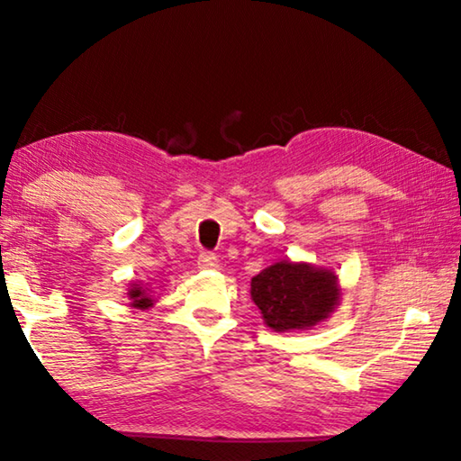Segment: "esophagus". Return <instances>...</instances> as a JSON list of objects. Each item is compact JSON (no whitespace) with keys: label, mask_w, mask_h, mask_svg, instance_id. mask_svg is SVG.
<instances>
[{"label":"esophagus","mask_w":461,"mask_h":461,"mask_svg":"<svg viewBox=\"0 0 461 461\" xmlns=\"http://www.w3.org/2000/svg\"><path fill=\"white\" fill-rule=\"evenodd\" d=\"M220 267V260H217V256L212 252H201L199 254V268L203 270H213Z\"/></svg>","instance_id":"esophagus-1"}]
</instances>
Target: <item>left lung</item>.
<instances>
[{"mask_svg":"<svg viewBox=\"0 0 461 461\" xmlns=\"http://www.w3.org/2000/svg\"><path fill=\"white\" fill-rule=\"evenodd\" d=\"M252 301L275 331L309 330L338 305V276L309 264L276 262L252 278Z\"/></svg>","mask_w":461,"mask_h":461,"instance_id":"1","label":"left lung"}]
</instances>
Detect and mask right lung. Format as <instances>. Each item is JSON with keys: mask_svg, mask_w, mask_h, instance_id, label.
<instances>
[{"mask_svg": "<svg viewBox=\"0 0 461 461\" xmlns=\"http://www.w3.org/2000/svg\"><path fill=\"white\" fill-rule=\"evenodd\" d=\"M130 299H131V307H138V309H148L152 305L150 296H148L144 288L138 285H134V288L130 291Z\"/></svg>", "mask_w": 461, "mask_h": 461, "instance_id": "right-lung-1", "label": "right lung"}]
</instances>
